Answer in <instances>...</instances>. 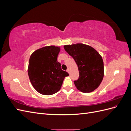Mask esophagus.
<instances>
[{
	"mask_svg": "<svg viewBox=\"0 0 131 131\" xmlns=\"http://www.w3.org/2000/svg\"><path fill=\"white\" fill-rule=\"evenodd\" d=\"M67 72H68V73H69V68H68V69H67Z\"/></svg>",
	"mask_w": 131,
	"mask_h": 131,
	"instance_id": "34e87169",
	"label": "esophagus"
}]
</instances>
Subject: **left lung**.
I'll return each instance as SVG.
<instances>
[{"label":"left lung","mask_w":131,"mask_h":131,"mask_svg":"<svg viewBox=\"0 0 131 131\" xmlns=\"http://www.w3.org/2000/svg\"><path fill=\"white\" fill-rule=\"evenodd\" d=\"M64 49L76 62L79 72L77 89L84 93L97 89L104 77V63L101 54L91 46L84 43L66 45Z\"/></svg>","instance_id":"left-lung-1"}]
</instances>
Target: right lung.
Returning <instances> with one entry per match:
<instances>
[{
	"instance_id": "1",
	"label": "right lung",
	"mask_w": 131,
	"mask_h": 131,
	"mask_svg": "<svg viewBox=\"0 0 131 131\" xmlns=\"http://www.w3.org/2000/svg\"><path fill=\"white\" fill-rule=\"evenodd\" d=\"M59 51V46H45L35 50L30 57L28 74L31 85L40 94L56 93L61 89L65 77L69 76L57 61Z\"/></svg>"
}]
</instances>
